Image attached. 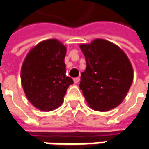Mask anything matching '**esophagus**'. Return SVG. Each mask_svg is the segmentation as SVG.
<instances>
[{"label":"esophagus","mask_w":149,"mask_h":149,"mask_svg":"<svg viewBox=\"0 0 149 149\" xmlns=\"http://www.w3.org/2000/svg\"><path fill=\"white\" fill-rule=\"evenodd\" d=\"M73 81H74V83L77 84V83H79V81H80V78L79 77H75L74 79H73Z\"/></svg>","instance_id":"esophagus-1"}]
</instances>
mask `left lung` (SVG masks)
Returning a JSON list of instances; mask_svg holds the SVG:
<instances>
[{"label":"left lung","mask_w":149,"mask_h":149,"mask_svg":"<svg viewBox=\"0 0 149 149\" xmlns=\"http://www.w3.org/2000/svg\"><path fill=\"white\" fill-rule=\"evenodd\" d=\"M86 59L80 89L91 109L108 111L120 105L133 81V69L126 53L108 40L96 39L80 45Z\"/></svg>","instance_id":"left-lung-1"}]
</instances>
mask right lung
Masks as SVG:
<instances>
[{
    "label": "right lung",
    "instance_id": "1",
    "mask_svg": "<svg viewBox=\"0 0 149 149\" xmlns=\"http://www.w3.org/2000/svg\"><path fill=\"white\" fill-rule=\"evenodd\" d=\"M66 47L59 40L40 42L26 56L21 83L27 99L38 109L51 111L61 106L73 80L66 76Z\"/></svg>",
    "mask_w": 149,
    "mask_h": 149
}]
</instances>
